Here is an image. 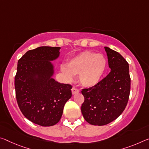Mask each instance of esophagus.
<instances>
[{"label": "esophagus", "instance_id": "obj_1", "mask_svg": "<svg viewBox=\"0 0 149 149\" xmlns=\"http://www.w3.org/2000/svg\"><path fill=\"white\" fill-rule=\"evenodd\" d=\"M72 92L73 95H75V94L79 93V91L77 89L75 88V87H73V88L72 89Z\"/></svg>", "mask_w": 149, "mask_h": 149}]
</instances>
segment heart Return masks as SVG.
<instances>
[{
    "label": "heart",
    "instance_id": "obj_1",
    "mask_svg": "<svg viewBox=\"0 0 149 149\" xmlns=\"http://www.w3.org/2000/svg\"><path fill=\"white\" fill-rule=\"evenodd\" d=\"M107 67V61L101 54L89 51L79 53L68 60L62 71L68 79L78 75V81L85 87H94L103 78Z\"/></svg>",
    "mask_w": 149,
    "mask_h": 149
}]
</instances>
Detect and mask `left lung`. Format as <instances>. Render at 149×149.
<instances>
[{"instance_id":"obj_1","label":"left lung","mask_w":149,"mask_h":149,"mask_svg":"<svg viewBox=\"0 0 149 149\" xmlns=\"http://www.w3.org/2000/svg\"><path fill=\"white\" fill-rule=\"evenodd\" d=\"M104 48L111 72L97 85L81 91L85 98L82 115L89 124L98 126L120 116L127 106L131 89L129 63L117 52Z\"/></svg>"}]
</instances>
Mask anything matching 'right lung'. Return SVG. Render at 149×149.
Listing matches in <instances>:
<instances>
[{
    "label": "right lung",
    "instance_id": "1",
    "mask_svg": "<svg viewBox=\"0 0 149 149\" xmlns=\"http://www.w3.org/2000/svg\"><path fill=\"white\" fill-rule=\"evenodd\" d=\"M60 48L38 47L28 51L18 62L15 86L18 107L26 119L40 126L58 123L72 97V86L53 78L52 61L60 57Z\"/></svg>",
    "mask_w": 149,
    "mask_h": 149
}]
</instances>
